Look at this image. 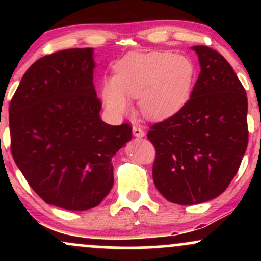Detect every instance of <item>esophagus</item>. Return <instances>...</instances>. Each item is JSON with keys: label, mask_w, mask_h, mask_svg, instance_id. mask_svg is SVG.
Instances as JSON below:
<instances>
[{"label": "esophagus", "mask_w": 261, "mask_h": 261, "mask_svg": "<svg viewBox=\"0 0 261 261\" xmlns=\"http://www.w3.org/2000/svg\"><path fill=\"white\" fill-rule=\"evenodd\" d=\"M133 134L135 137H137V139H142V137L145 136V131H143V128L141 126H134Z\"/></svg>", "instance_id": "1"}]
</instances>
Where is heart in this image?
<instances>
[{"instance_id":"b5f03b06","label":"heart","mask_w":261,"mask_h":261,"mask_svg":"<svg viewBox=\"0 0 261 261\" xmlns=\"http://www.w3.org/2000/svg\"><path fill=\"white\" fill-rule=\"evenodd\" d=\"M195 68L181 55L168 51L131 53L115 65V76L100 83V98L108 112L119 116L130 109V98H139L146 118H172L188 103Z\"/></svg>"}]
</instances>
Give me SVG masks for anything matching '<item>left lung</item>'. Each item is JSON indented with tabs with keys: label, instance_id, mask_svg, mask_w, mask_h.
<instances>
[{
	"label": "left lung",
	"instance_id": "left-lung-1",
	"mask_svg": "<svg viewBox=\"0 0 261 261\" xmlns=\"http://www.w3.org/2000/svg\"><path fill=\"white\" fill-rule=\"evenodd\" d=\"M200 62L190 99L172 118L153 125V181L170 202L194 205L226 190L248 146V99L227 60L207 46H191Z\"/></svg>",
	"mask_w": 261,
	"mask_h": 261
}]
</instances>
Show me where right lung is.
Wrapping results in <instances>:
<instances>
[{
  "mask_svg": "<svg viewBox=\"0 0 261 261\" xmlns=\"http://www.w3.org/2000/svg\"><path fill=\"white\" fill-rule=\"evenodd\" d=\"M94 49H68L35 61L10 104L11 151L45 202L95 207L114 184L112 158L133 137L128 124L100 119L93 86Z\"/></svg>",
  "mask_w": 261,
  "mask_h": 261,
  "instance_id": "right-lung-1",
  "label": "right lung"
}]
</instances>
